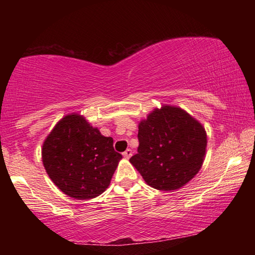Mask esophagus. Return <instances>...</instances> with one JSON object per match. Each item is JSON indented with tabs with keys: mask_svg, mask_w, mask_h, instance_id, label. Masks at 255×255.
I'll return each instance as SVG.
<instances>
[{
	"mask_svg": "<svg viewBox=\"0 0 255 255\" xmlns=\"http://www.w3.org/2000/svg\"><path fill=\"white\" fill-rule=\"evenodd\" d=\"M123 155H124V157L125 158H130V156L132 155V152H131V149H126L125 150V152L123 153Z\"/></svg>",
	"mask_w": 255,
	"mask_h": 255,
	"instance_id": "34e87169",
	"label": "esophagus"
}]
</instances>
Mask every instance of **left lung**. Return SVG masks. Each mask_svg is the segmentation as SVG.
Returning a JSON list of instances; mask_svg holds the SVG:
<instances>
[{"label":"left lung","instance_id":"left-lung-1","mask_svg":"<svg viewBox=\"0 0 255 255\" xmlns=\"http://www.w3.org/2000/svg\"><path fill=\"white\" fill-rule=\"evenodd\" d=\"M138 153L129 159L149 187L172 191L187 184L205 161V127L180 107L162 106L138 125Z\"/></svg>","mask_w":255,"mask_h":255}]
</instances>
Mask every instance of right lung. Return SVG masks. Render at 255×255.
Listing matches in <instances>:
<instances>
[{
    "instance_id": "right-lung-1",
    "label": "right lung",
    "mask_w": 255,
    "mask_h": 255,
    "mask_svg": "<svg viewBox=\"0 0 255 255\" xmlns=\"http://www.w3.org/2000/svg\"><path fill=\"white\" fill-rule=\"evenodd\" d=\"M41 157L56 187L79 200L105 192L123 158L114 149V139L79 114L67 115L55 125L42 144Z\"/></svg>"
}]
</instances>
